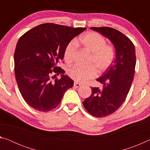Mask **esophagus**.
I'll use <instances>...</instances> for the list:
<instances>
[{
	"label": "esophagus",
	"mask_w": 150,
	"mask_h": 150,
	"mask_svg": "<svg viewBox=\"0 0 150 150\" xmlns=\"http://www.w3.org/2000/svg\"><path fill=\"white\" fill-rule=\"evenodd\" d=\"M80 86H81L80 83H77V82H75V83H74V87L78 88V87H79Z\"/></svg>",
	"instance_id": "34e87169"
}]
</instances>
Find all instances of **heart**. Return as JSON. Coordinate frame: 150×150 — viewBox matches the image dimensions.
<instances>
[{"label":"heart","instance_id":"obj_1","mask_svg":"<svg viewBox=\"0 0 150 150\" xmlns=\"http://www.w3.org/2000/svg\"><path fill=\"white\" fill-rule=\"evenodd\" d=\"M83 46L91 54L90 64H93L99 72H103L110 67L115 58V53L110 46L106 45V40L96 32H89L80 38ZM77 49V44L71 41L67 44L64 52V59L67 62H72ZM69 77L77 82L84 83L95 77L96 70L95 67H83L74 65L67 71Z\"/></svg>","mask_w":150,"mask_h":150}]
</instances>
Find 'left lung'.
I'll list each match as a JSON object with an SVG mask.
<instances>
[{"label":"left lung","mask_w":150,"mask_h":150,"mask_svg":"<svg viewBox=\"0 0 150 150\" xmlns=\"http://www.w3.org/2000/svg\"><path fill=\"white\" fill-rule=\"evenodd\" d=\"M111 42L115 49V59L100 77L103 89L91 87L92 94L83 104L88 112L96 117L110 115L124 102L134 79L136 51L131 40L122 33L109 27H92Z\"/></svg>","instance_id":"8db88e82"}]
</instances>
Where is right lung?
<instances>
[{
    "label": "right lung",
    "mask_w": 150,
    "mask_h": 150,
    "mask_svg": "<svg viewBox=\"0 0 150 150\" xmlns=\"http://www.w3.org/2000/svg\"><path fill=\"white\" fill-rule=\"evenodd\" d=\"M86 29L45 23L18 40L14 55L15 77L22 97L35 110L48 112L56 108L65 91L73 86L74 81L57 65L64 57L67 44ZM53 72L60 73L59 80H51Z\"/></svg>",
    "instance_id": "right-lung-1"
}]
</instances>
